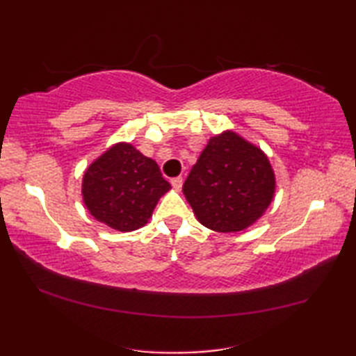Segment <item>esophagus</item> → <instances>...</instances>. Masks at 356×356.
Masks as SVG:
<instances>
[{
    "instance_id": "esophagus-1",
    "label": "esophagus",
    "mask_w": 356,
    "mask_h": 356,
    "mask_svg": "<svg viewBox=\"0 0 356 356\" xmlns=\"http://www.w3.org/2000/svg\"><path fill=\"white\" fill-rule=\"evenodd\" d=\"M171 185H172V188H176V190H180V188H182V185H184V177L182 176L172 177L171 179Z\"/></svg>"
}]
</instances>
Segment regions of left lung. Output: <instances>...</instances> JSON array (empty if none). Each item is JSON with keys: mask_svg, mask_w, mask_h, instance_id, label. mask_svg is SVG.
I'll use <instances>...</instances> for the list:
<instances>
[{"mask_svg": "<svg viewBox=\"0 0 356 356\" xmlns=\"http://www.w3.org/2000/svg\"><path fill=\"white\" fill-rule=\"evenodd\" d=\"M182 190L202 225L236 232L269 207L275 179L260 148L228 131L209 139Z\"/></svg>", "mask_w": 356, "mask_h": 356, "instance_id": "8db88e82", "label": "left lung"}]
</instances>
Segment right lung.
<instances>
[{
    "mask_svg": "<svg viewBox=\"0 0 356 356\" xmlns=\"http://www.w3.org/2000/svg\"><path fill=\"white\" fill-rule=\"evenodd\" d=\"M170 188L153 159L130 143H118L88 166L82 195L96 220L118 231H134L148 222Z\"/></svg>",
    "mask_w": 356,
    "mask_h": 356,
    "instance_id": "obj_1",
    "label": "right lung"
}]
</instances>
